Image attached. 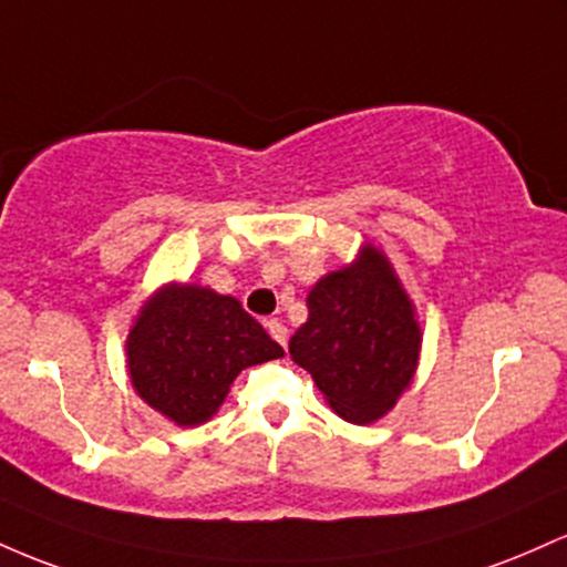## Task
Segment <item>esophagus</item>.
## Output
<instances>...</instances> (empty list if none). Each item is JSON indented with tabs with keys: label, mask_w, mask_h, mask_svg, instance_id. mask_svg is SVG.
Instances as JSON below:
<instances>
[{
	"label": "esophagus",
	"mask_w": 567,
	"mask_h": 567,
	"mask_svg": "<svg viewBox=\"0 0 567 567\" xmlns=\"http://www.w3.org/2000/svg\"><path fill=\"white\" fill-rule=\"evenodd\" d=\"M265 327H267V332H270L272 340H276L281 348H286V340H289V329H286L281 321H276V318H270Z\"/></svg>",
	"instance_id": "obj_1"
}]
</instances>
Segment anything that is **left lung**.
I'll return each instance as SVG.
<instances>
[{"label": "left lung", "mask_w": 567, "mask_h": 567, "mask_svg": "<svg viewBox=\"0 0 567 567\" xmlns=\"http://www.w3.org/2000/svg\"><path fill=\"white\" fill-rule=\"evenodd\" d=\"M421 351L412 305L378 249L321 278L308 295V321L289 342L340 417L369 423L396 404Z\"/></svg>", "instance_id": "1"}]
</instances>
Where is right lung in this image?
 <instances>
[{"label": "right lung", "instance_id": "add662e5", "mask_svg": "<svg viewBox=\"0 0 567 567\" xmlns=\"http://www.w3.org/2000/svg\"><path fill=\"white\" fill-rule=\"evenodd\" d=\"M284 355V348L240 308L203 286H165L128 334L133 388L179 425L219 410L240 369Z\"/></svg>", "mask_w": 567, "mask_h": 567}]
</instances>
